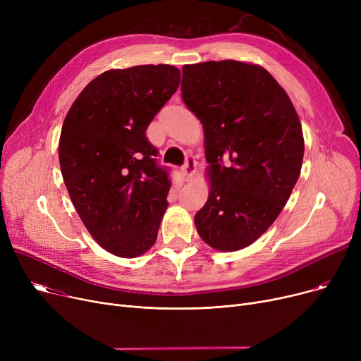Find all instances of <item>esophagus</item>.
Masks as SVG:
<instances>
[{"instance_id": "1", "label": "esophagus", "mask_w": 361, "mask_h": 361, "mask_svg": "<svg viewBox=\"0 0 361 361\" xmlns=\"http://www.w3.org/2000/svg\"><path fill=\"white\" fill-rule=\"evenodd\" d=\"M181 171H183L184 180H190L193 177V174L196 173V161H195L193 155H188L185 158V162H184Z\"/></svg>"}]
</instances>
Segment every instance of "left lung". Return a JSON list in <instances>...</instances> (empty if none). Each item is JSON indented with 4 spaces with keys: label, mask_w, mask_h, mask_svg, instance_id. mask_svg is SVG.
Listing matches in <instances>:
<instances>
[{
    "label": "left lung",
    "mask_w": 361,
    "mask_h": 361,
    "mask_svg": "<svg viewBox=\"0 0 361 361\" xmlns=\"http://www.w3.org/2000/svg\"><path fill=\"white\" fill-rule=\"evenodd\" d=\"M181 97L203 124L211 164L197 233L221 252L247 247L274 224L298 180L305 139L297 112L269 71L234 60L184 66Z\"/></svg>",
    "instance_id": "8db88e82"
}]
</instances>
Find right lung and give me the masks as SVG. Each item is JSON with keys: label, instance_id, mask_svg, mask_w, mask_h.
<instances>
[{"label": "right lung", "instance_id": "1", "mask_svg": "<svg viewBox=\"0 0 361 361\" xmlns=\"http://www.w3.org/2000/svg\"><path fill=\"white\" fill-rule=\"evenodd\" d=\"M168 64L108 70L93 79L64 120L59 157L71 202L109 253L137 257L158 237L171 187L146 128L176 93Z\"/></svg>", "mask_w": 361, "mask_h": 361}]
</instances>
